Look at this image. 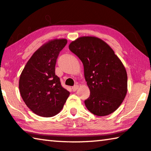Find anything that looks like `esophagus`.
Segmentation results:
<instances>
[{"mask_svg": "<svg viewBox=\"0 0 151 151\" xmlns=\"http://www.w3.org/2000/svg\"><path fill=\"white\" fill-rule=\"evenodd\" d=\"M78 85H75V86H74L73 87V90L74 91V92H75V91H76V90H78Z\"/></svg>", "mask_w": 151, "mask_h": 151, "instance_id": "esophagus-1", "label": "esophagus"}]
</instances>
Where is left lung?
<instances>
[{
    "label": "left lung",
    "mask_w": 151,
    "mask_h": 151,
    "mask_svg": "<svg viewBox=\"0 0 151 151\" xmlns=\"http://www.w3.org/2000/svg\"><path fill=\"white\" fill-rule=\"evenodd\" d=\"M69 49L83 64L90 90L85 101L87 109L98 116L113 113L127 92V74L122 61L106 42L96 37H78L70 44Z\"/></svg>",
    "instance_id": "1"
}]
</instances>
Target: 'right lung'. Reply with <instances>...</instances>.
<instances>
[{"mask_svg":"<svg viewBox=\"0 0 151 151\" xmlns=\"http://www.w3.org/2000/svg\"><path fill=\"white\" fill-rule=\"evenodd\" d=\"M66 44L65 39H55L44 44L34 52L20 75L21 96L27 107L40 116L57 115L70 95L55 75L57 59Z\"/></svg>","mask_w":151,"mask_h":151,"instance_id":"1","label":"right lung"}]
</instances>
